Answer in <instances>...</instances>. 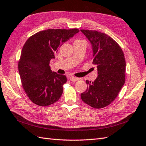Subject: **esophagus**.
Instances as JSON below:
<instances>
[{"instance_id": "34e87169", "label": "esophagus", "mask_w": 146, "mask_h": 146, "mask_svg": "<svg viewBox=\"0 0 146 146\" xmlns=\"http://www.w3.org/2000/svg\"><path fill=\"white\" fill-rule=\"evenodd\" d=\"M69 78V79L70 80V81L72 82H75V81H77V80H79V78H77V77H73V76H70L68 77Z\"/></svg>"}]
</instances>
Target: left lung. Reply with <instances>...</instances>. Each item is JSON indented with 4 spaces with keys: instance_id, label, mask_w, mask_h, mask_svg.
<instances>
[{
    "instance_id": "8db88e82",
    "label": "left lung",
    "mask_w": 146,
    "mask_h": 146,
    "mask_svg": "<svg viewBox=\"0 0 146 146\" xmlns=\"http://www.w3.org/2000/svg\"><path fill=\"white\" fill-rule=\"evenodd\" d=\"M91 43L92 64L98 76L86 80L87 89L80 94L82 101L96 109L108 106L117 98L125 83V60L119 45L109 35L97 31L80 30Z\"/></svg>"
}]
</instances>
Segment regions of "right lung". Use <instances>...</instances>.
Returning a JSON list of instances; mask_svg holds the SVG:
<instances>
[{"label":"right lung","mask_w":146,"mask_h":146,"mask_svg":"<svg viewBox=\"0 0 146 146\" xmlns=\"http://www.w3.org/2000/svg\"><path fill=\"white\" fill-rule=\"evenodd\" d=\"M79 29H47L29 37L24 45L18 68L22 87L35 104L47 106L58 101L67 82L65 75L52 72L50 60L64 42Z\"/></svg>","instance_id":"add662e5"}]
</instances>
